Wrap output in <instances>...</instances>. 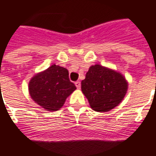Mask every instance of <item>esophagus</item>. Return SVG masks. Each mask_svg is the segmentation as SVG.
<instances>
[{
    "label": "esophagus",
    "instance_id": "34e87169",
    "mask_svg": "<svg viewBox=\"0 0 156 156\" xmlns=\"http://www.w3.org/2000/svg\"><path fill=\"white\" fill-rule=\"evenodd\" d=\"M75 86L77 87V88H80L81 87V83L79 82V81H77V82H75Z\"/></svg>",
    "mask_w": 156,
    "mask_h": 156
}]
</instances>
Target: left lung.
Here are the masks:
<instances>
[{"label": "left lung", "instance_id": "left-lung-1", "mask_svg": "<svg viewBox=\"0 0 156 156\" xmlns=\"http://www.w3.org/2000/svg\"><path fill=\"white\" fill-rule=\"evenodd\" d=\"M81 85L91 108L97 112H107L118 106L128 87L120 73L100 65L89 68Z\"/></svg>", "mask_w": 156, "mask_h": 156}]
</instances>
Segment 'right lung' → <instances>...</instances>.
Listing matches in <instances>:
<instances>
[{
    "label": "right lung",
    "instance_id": "add662e5",
    "mask_svg": "<svg viewBox=\"0 0 156 156\" xmlns=\"http://www.w3.org/2000/svg\"><path fill=\"white\" fill-rule=\"evenodd\" d=\"M74 90L76 87L70 82L67 69L55 65L37 73L28 83L32 99L49 111L59 110Z\"/></svg>",
    "mask_w": 156,
    "mask_h": 156
}]
</instances>
